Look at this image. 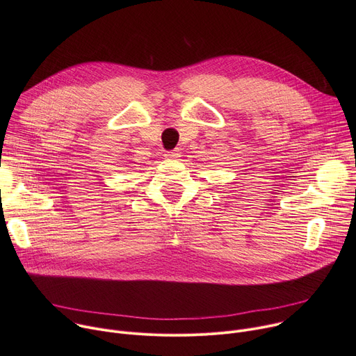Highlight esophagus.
<instances>
[{"label": "esophagus", "mask_w": 356, "mask_h": 356, "mask_svg": "<svg viewBox=\"0 0 356 356\" xmlns=\"http://www.w3.org/2000/svg\"><path fill=\"white\" fill-rule=\"evenodd\" d=\"M168 159H177V158H180V152L177 150V149H175V150H169V152H166V155H165Z\"/></svg>", "instance_id": "1"}]
</instances>
